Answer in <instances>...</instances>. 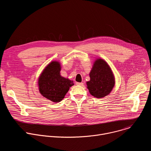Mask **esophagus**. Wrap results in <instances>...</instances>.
Segmentation results:
<instances>
[{"mask_svg": "<svg viewBox=\"0 0 151 151\" xmlns=\"http://www.w3.org/2000/svg\"><path fill=\"white\" fill-rule=\"evenodd\" d=\"M76 85L83 86V83H82V82H76Z\"/></svg>", "mask_w": 151, "mask_h": 151, "instance_id": "esophagus-1", "label": "esophagus"}]
</instances>
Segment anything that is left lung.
I'll return each instance as SVG.
<instances>
[{"label": "left lung", "instance_id": "obj_1", "mask_svg": "<svg viewBox=\"0 0 151 151\" xmlns=\"http://www.w3.org/2000/svg\"><path fill=\"white\" fill-rule=\"evenodd\" d=\"M90 81L86 82L90 93L98 98L104 97L110 93L114 86L113 72L103 59L96 60L89 73Z\"/></svg>", "mask_w": 151, "mask_h": 151}]
</instances>
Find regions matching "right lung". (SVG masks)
I'll return each mask as SVG.
<instances>
[{
    "label": "right lung",
    "mask_w": 151,
    "mask_h": 151,
    "mask_svg": "<svg viewBox=\"0 0 151 151\" xmlns=\"http://www.w3.org/2000/svg\"><path fill=\"white\" fill-rule=\"evenodd\" d=\"M60 65L58 62L50 63L41 73L39 81V91L41 95L55 103L60 102L64 98L72 81L60 75Z\"/></svg>",
    "instance_id": "1"
}]
</instances>
